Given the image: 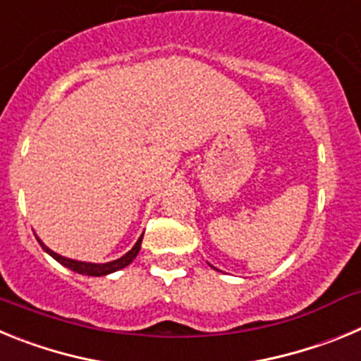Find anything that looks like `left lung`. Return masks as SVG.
<instances>
[{"instance_id":"1","label":"left lung","mask_w":361,"mask_h":361,"mask_svg":"<svg viewBox=\"0 0 361 361\" xmlns=\"http://www.w3.org/2000/svg\"><path fill=\"white\" fill-rule=\"evenodd\" d=\"M212 267H213V266H212Z\"/></svg>"}]
</instances>
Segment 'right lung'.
Listing matches in <instances>:
<instances>
[{"instance_id":"right-lung-1","label":"right lung","mask_w":361,"mask_h":361,"mask_svg":"<svg viewBox=\"0 0 361 361\" xmlns=\"http://www.w3.org/2000/svg\"><path fill=\"white\" fill-rule=\"evenodd\" d=\"M142 237H145V235H141V237H139V240L135 242V245H133L128 253L123 255V257L117 258V260H111V262H104V264H94V262H81V260H73V258L63 257V255H59V253H56V251L50 250L49 245H44L43 242H41V238L36 235V238H37V242H39L41 247H43V250L54 258V260H57V262L61 264V266L68 267V269L75 271V273H79V275H88V276L110 275V273H116V271L130 266V264L133 262V258L137 257V253H139V250H141Z\"/></svg>"}]
</instances>
